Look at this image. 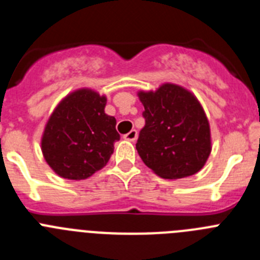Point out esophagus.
<instances>
[{
	"instance_id": "1",
	"label": "esophagus",
	"mask_w": 260,
	"mask_h": 260,
	"mask_svg": "<svg viewBox=\"0 0 260 260\" xmlns=\"http://www.w3.org/2000/svg\"><path fill=\"white\" fill-rule=\"evenodd\" d=\"M123 138H125L126 141H128V142H135L138 138L137 130H132V132H128L127 134L123 135Z\"/></svg>"
}]
</instances>
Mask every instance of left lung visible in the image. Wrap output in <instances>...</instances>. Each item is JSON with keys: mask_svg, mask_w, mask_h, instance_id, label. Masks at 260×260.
<instances>
[{"mask_svg": "<svg viewBox=\"0 0 260 260\" xmlns=\"http://www.w3.org/2000/svg\"><path fill=\"white\" fill-rule=\"evenodd\" d=\"M146 125L137 151L158 177L178 180L198 173L212 150L208 118L197 96L185 87L164 83L139 91Z\"/></svg>", "mask_w": 260, "mask_h": 260, "instance_id": "1", "label": "left lung"}]
</instances>
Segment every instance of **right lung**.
Wrapping results in <instances>:
<instances>
[{"label":"right lung","instance_id":"1","mask_svg":"<svg viewBox=\"0 0 260 260\" xmlns=\"http://www.w3.org/2000/svg\"><path fill=\"white\" fill-rule=\"evenodd\" d=\"M105 105V95L79 88L54 108L41 135V152L57 176L86 180L109 161L119 134Z\"/></svg>","mask_w":260,"mask_h":260}]
</instances>
